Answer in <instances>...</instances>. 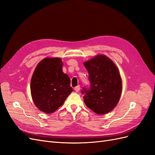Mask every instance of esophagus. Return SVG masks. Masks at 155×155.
<instances>
[{
	"instance_id": "1",
	"label": "esophagus",
	"mask_w": 155,
	"mask_h": 155,
	"mask_svg": "<svg viewBox=\"0 0 155 155\" xmlns=\"http://www.w3.org/2000/svg\"><path fill=\"white\" fill-rule=\"evenodd\" d=\"M80 88H81V87H80V86H76L74 88V90H75V91H76V92H78L79 90H80Z\"/></svg>"
}]
</instances>
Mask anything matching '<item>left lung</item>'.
<instances>
[{
    "label": "left lung",
    "mask_w": 155,
    "mask_h": 155,
    "mask_svg": "<svg viewBox=\"0 0 155 155\" xmlns=\"http://www.w3.org/2000/svg\"><path fill=\"white\" fill-rule=\"evenodd\" d=\"M89 74V87H84L86 106L94 112L104 114L115 107L122 92V81L115 64L105 55H99L84 63Z\"/></svg>",
    "instance_id": "obj_1"
}]
</instances>
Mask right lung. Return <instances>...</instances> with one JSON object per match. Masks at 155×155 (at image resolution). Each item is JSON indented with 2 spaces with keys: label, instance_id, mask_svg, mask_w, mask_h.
Returning a JSON list of instances; mask_svg holds the SVG:
<instances>
[{
  "label": "right lung",
  "instance_id": "1",
  "mask_svg": "<svg viewBox=\"0 0 155 155\" xmlns=\"http://www.w3.org/2000/svg\"><path fill=\"white\" fill-rule=\"evenodd\" d=\"M62 67L60 58H45L34 71L31 81V95L35 105L44 113H54L74 91Z\"/></svg>",
  "mask_w": 155,
  "mask_h": 155
}]
</instances>
